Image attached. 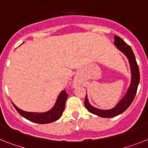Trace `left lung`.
Returning <instances> with one entry per match:
<instances>
[{
    "mask_svg": "<svg viewBox=\"0 0 148 148\" xmlns=\"http://www.w3.org/2000/svg\"><path fill=\"white\" fill-rule=\"evenodd\" d=\"M114 40H115L114 45L121 52H123L129 60L130 68H131L132 81L125 96L121 99L119 103L112 109L101 110L95 108L89 103L87 95H86L85 103H84L86 109L90 113L98 116L103 117V118H111V117L116 116L121 113H123L125 110H126L127 108L131 105L133 100L135 98L136 92H137L139 81H140V73H139L138 66L135 54L133 53L131 47L129 45H127L123 39L117 35L114 36Z\"/></svg>",
    "mask_w": 148,
    "mask_h": 148,
    "instance_id": "8db88e82",
    "label": "left lung"
}]
</instances>
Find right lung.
I'll return each mask as SVG.
<instances>
[{"mask_svg":"<svg viewBox=\"0 0 148 148\" xmlns=\"http://www.w3.org/2000/svg\"><path fill=\"white\" fill-rule=\"evenodd\" d=\"M68 95L65 91H62L57 97V101L54 106L51 110L45 113H31L25 112L24 110L19 109L18 107L13 103V107H15L17 112L24 118L28 120L39 124H47V123H53L54 121L59 119L61 117L63 112L65 108V103Z\"/></svg>","mask_w":148,"mask_h":148,"instance_id":"1","label":"right lung"}]
</instances>
